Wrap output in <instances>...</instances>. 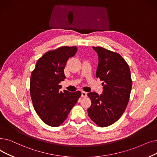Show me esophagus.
I'll return each mask as SVG.
<instances>
[{"mask_svg":"<svg viewBox=\"0 0 157 157\" xmlns=\"http://www.w3.org/2000/svg\"><path fill=\"white\" fill-rule=\"evenodd\" d=\"M82 97H84V98H86V97H87V93L84 92V91L82 92Z\"/></svg>","mask_w":157,"mask_h":157,"instance_id":"obj_1","label":"esophagus"}]
</instances>
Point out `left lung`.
I'll use <instances>...</instances> for the list:
<instances>
[{
    "mask_svg": "<svg viewBox=\"0 0 157 157\" xmlns=\"http://www.w3.org/2000/svg\"><path fill=\"white\" fill-rule=\"evenodd\" d=\"M98 56L96 76L103 81V93L87 94L91 101L89 117L97 125L105 127L121 117L129 101L132 82L128 64L117 53L93 47Z\"/></svg>",
    "mask_w": 157,
    "mask_h": 157,
    "instance_id": "8db88e82",
    "label": "left lung"
}]
</instances>
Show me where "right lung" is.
I'll use <instances>...</instances> for the list:
<instances>
[{
	"mask_svg": "<svg viewBox=\"0 0 157 157\" xmlns=\"http://www.w3.org/2000/svg\"><path fill=\"white\" fill-rule=\"evenodd\" d=\"M77 52L76 47H62L46 52L31 73L30 93L34 108L41 120L50 126L61 124L81 96L80 91H60L66 78L67 61Z\"/></svg>",
	"mask_w": 157,
	"mask_h": 157,
	"instance_id": "obj_1",
	"label": "right lung"
}]
</instances>
